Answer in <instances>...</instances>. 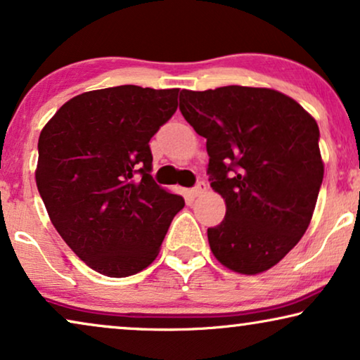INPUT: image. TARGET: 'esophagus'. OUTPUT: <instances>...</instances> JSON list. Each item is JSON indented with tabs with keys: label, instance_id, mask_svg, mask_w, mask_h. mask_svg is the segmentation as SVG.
<instances>
[{
	"label": "esophagus",
	"instance_id": "34e87169",
	"mask_svg": "<svg viewBox=\"0 0 360 360\" xmlns=\"http://www.w3.org/2000/svg\"><path fill=\"white\" fill-rule=\"evenodd\" d=\"M205 191H206V184H205V181H198V184H196L193 188H191V193H193L195 196L205 193Z\"/></svg>",
	"mask_w": 360,
	"mask_h": 360
}]
</instances>
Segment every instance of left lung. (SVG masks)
<instances>
[{
    "instance_id": "obj_1",
    "label": "left lung",
    "mask_w": 360,
    "mask_h": 360,
    "mask_svg": "<svg viewBox=\"0 0 360 360\" xmlns=\"http://www.w3.org/2000/svg\"><path fill=\"white\" fill-rule=\"evenodd\" d=\"M180 111L206 139L211 186L226 201L211 252L234 272H265L311 221L324 174L316 121L283 93L239 85L181 90Z\"/></svg>"
}]
</instances>
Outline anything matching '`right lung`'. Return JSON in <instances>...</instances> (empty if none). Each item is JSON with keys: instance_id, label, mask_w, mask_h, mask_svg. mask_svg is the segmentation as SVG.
<instances>
[{"instance_id": "right-lung-1", "label": "right lung", "mask_w": 360, "mask_h": 360, "mask_svg": "<svg viewBox=\"0 0 360 360\" xmlns=\"http://www.w3.org/2000/svg\"><path fill=\"white\" fill-rule=\"evenodd\" d=\"M179 88L122 85L67 101L39 136L36 184L49 218L88 267L129 277L154 262L180 195L150 175V137L174 116Z\"/></svg>"}]
</instances>
